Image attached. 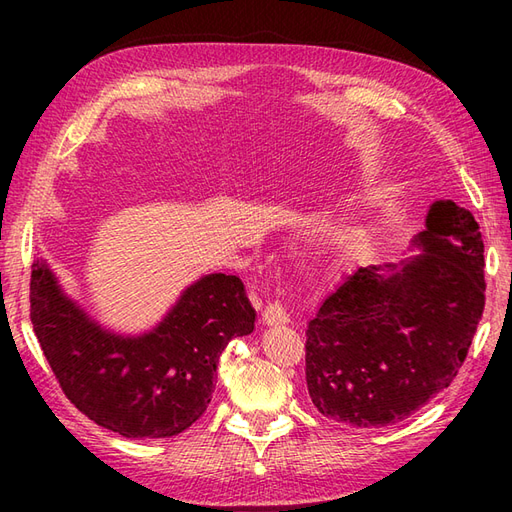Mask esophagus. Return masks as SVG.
I'll return each mask as SVG.
<instances>
[{
  "label": "esophagus",
  "mask_w": 512,
  "mask_h": 512,
  "mask_svg": "<svg viewBox=\"0 0 512 512\" xmlns=\"http://www.w3.org/2000/svg\"><path fill=\"white\" fill-rule=\"evenodd\" d=\"M262 322L267 327H275V324H286L288 322V312L280 305V303H269L262 312Z\"/></svg>",
  "instance_id": "esophagus-1"
}]
</instances>
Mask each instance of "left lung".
<instances>
[{"label": "left lung", "instance_id": "1", "mask_svg": "<svg viewBox=\"0 0 512 512\" xmlns=\"http://www.w3.org/2000/svg\"><path fill=\"white\" fill-rule=\"evenodd\" d=\"M408 252L416 254L356 269L307 322V391L337 423L404 421L466 361L485 307V247L474 215L436 200Z\"/></svg>", "mask_w": 512, "mask_h": 512}]
</instances>
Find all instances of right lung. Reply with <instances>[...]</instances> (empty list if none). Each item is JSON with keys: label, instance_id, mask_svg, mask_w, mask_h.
Here are the masks:
<instances>
[{"label": "right lung", "instance_id": "1", "mask_svg": "<svg viewBox=\"0 0 512 512\" xmlns=\"http://www.w3.org/2000/svg\"><path fill=\"white\" fill-rule=\"evenodd\" d=\"M32 324L72 404L123 438H170L205 414L232 337L254 331L256 309L237 275L185 286L143 333L104 327L72 299L44 258L34 260Z\"/></svg>", "mask_w": 512, "mask_h": 512}]
</instances>
